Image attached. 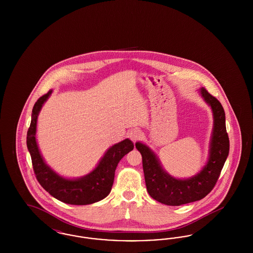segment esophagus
I'll return each mask as SVG.
<instances>
[{
    "mask_svg": "<svg viewBox=\"0 0 253 253\" xmlns=\"http://www.w3.org/2000/svg\"><path fill=\"white\" fill-rule=\"evenodd\" d=\"M141 135V132H139V130H132L131 132H129V138L132 140V141H136Z\"/></svg>",
    "mask_w": 253,
    "mask_h": 253,
    "instance_id": "obj_1",
    "label": "esophagus"
}]
</instances>
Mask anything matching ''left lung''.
<instances>
[{
	"label": "left lung",
	"mask_w": 253,
	"mask_h": 253,
	"mask_svg": "<svg viewBox=\"0 0 253 253\" xmlns=\"http://www.w3.org/2000/svg\"><path fill=\"white\" fill-rule=\"evenodd\" d=\"M200 92L211 107L214 121L210 157L199 173L189 179H175L162 169L155 154L146 145L140 142L135 144L142 156L147 191L152 198L162 204L180 206L204 198L214 188L229 156V139L224 108L205 88H201Z\"/></svg>",
	"instance_id": "obj_1"
}]
</instances>
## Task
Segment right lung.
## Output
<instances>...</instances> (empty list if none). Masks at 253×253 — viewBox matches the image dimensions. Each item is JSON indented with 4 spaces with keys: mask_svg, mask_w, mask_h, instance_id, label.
Listing matches in <instances>:
<instances>
[{
    "mask_svg": "<svg viewBox=\"0 0 253 253\" xmlns=\"http://www.w3.org/2000/svg\"><path fill=\"white\" fill-rule=\"evenodd\" d=\"M52 91L41 96L32 110L31 123L27 131L26 144L31 156L37 180L53 197L63 203L71 205L93 204L108 195L115 178V170L121 158L133 149L130 139H125L112 146L97 167L80 179H66L58 175L44 163L36 142L37 118L42 104Z\"/></svg>",
    "mask_w": 253,
    "mask_h": 253,
    "instance_id": "right-lung-1",
    "label": "right lung"
}]
</instances>
